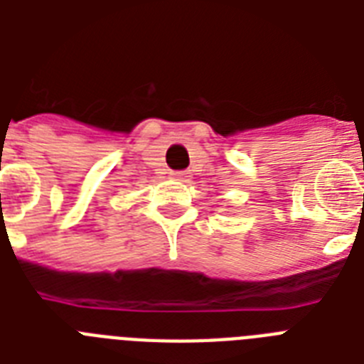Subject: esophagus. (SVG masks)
Wrapping results in <instances>:
<instances>
[{
    "label": "esophagus",
    "mask_w": 364,
    "mask_h": 364,
    "mask_svg": "<svg viewBox=\"0 0 364 364\" xmlns=\"http://www.w3.org/2000/svg\"><path fill=\"white\" fill-rule=\"evenodd\" d=\"M171 179H177V181H183V179H187V173L185 171H170Z\"/></svg>",
    "instance_id": "1"
}]
</instances>
